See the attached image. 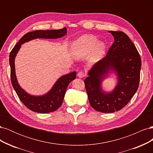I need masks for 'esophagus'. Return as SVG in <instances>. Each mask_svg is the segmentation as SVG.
Masks as SVG:
<instances>
[{
	"instance_id": "1",
	"label": "esophagus",
	"mask_w": 153,
	"mask_h": 153,
	"mask_svg": "<svg viewBox=\"0 0 153 153\" xmlns=\"http://www.w3.org/2000/svg\"><path fill=\"white\" fill-rule=\"evenodd\" d=\"M77 76H78V77H79V78H84V77L85 76V74L84 72L80 71V72L78 73Z\"/></svg>"
}]
</instances>
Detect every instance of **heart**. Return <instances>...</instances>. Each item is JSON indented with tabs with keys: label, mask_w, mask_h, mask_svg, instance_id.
Returning <instances> with one entry per match:
<instances>
[{
	"label": "heart",
	"mask_w": 153,
	"mask_h": 153,
	"mask_svg": "<svg viewBox=\"0 0 153 153\" xmlns=\"http://www.w3.org/2000/svg\"><path fill=\"white\" fill-rule=\"evenodd\" d=\"M106 45L102 41H98L96 38L85 34L73 41L71 46V52L75 59H80L87 56L91 64L96 63L103 57Z\"/></svg>",
	"instance_id": "b5f03b06"
}]
</instances>
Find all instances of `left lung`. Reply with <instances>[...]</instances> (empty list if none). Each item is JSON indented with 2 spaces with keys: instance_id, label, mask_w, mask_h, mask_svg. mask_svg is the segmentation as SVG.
I'll return each instance as SVG.
<instances>
[{
  "instance_id": "1",
  "label": "left lung",
  "mask_w": 153,
  "mask_h": 153,
  "mask_svg": "<svg viewBox=\"0 0 153 153\" xmlns=\"http://www.w3.org/2000/svg\"><path fill=\"white\" fill-rule=\"evenodd\" d=\"M108 32L114 36V43L84 80L91 106L103 113L119 111L128 103L138 89L142 66L140 55L129 37L121 31ZM111 73H115L118 82L112 91L106 92L101 84Z\"/></svg>"
}]
</instances>
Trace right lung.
<instances>
[{"label": "right lung", "instance_id": "right-lung-1", "mask_svg": "<svg viewBox=\"0 0 153 153\" xmlns=\"http://www.w3.org/2000/svg\"><path fill=\"white\" fill-rule=\"evenodd\" d=\"M67 33L66 27L59 30H36L25 34L14 47L10 54L11 79L14 89L20 101L33 112L46 114L54 112L61 106L68 85L76 78V71H73L60 77L47 93L42 96L31 95L22 89L17 80L15 60L21 46L26 42L38 38L58 39Z\"/></svg>", "mask_w": 153, "mask_h": 153}]
</instances>
